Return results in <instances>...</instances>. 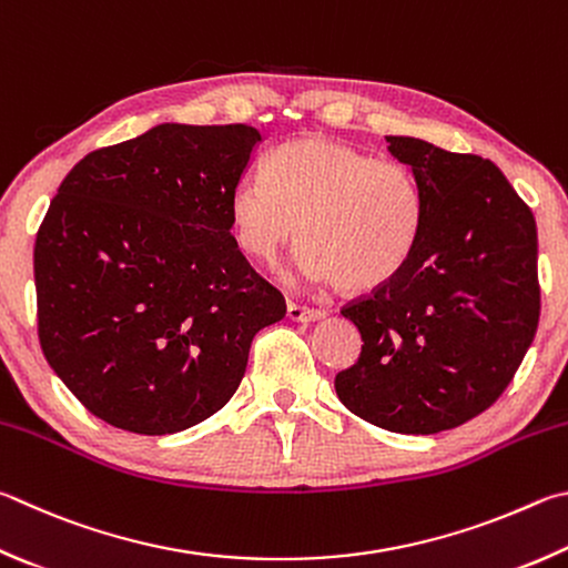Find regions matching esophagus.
Returning <instances> with one entry per match:
<instances>
[{
  "instance_id": "obj_1",
  "label": "esophagus",
  "mask_w": 568,
  "mask_h": 568,
  "mask_svg": "<svg viewBox=\"0 0 568 568\" xmlns=\"http://www.w3.org/2000/svg\"><path fill=\"white\" fill-rule=\"evenodd\" d=\"M285 315H287V320H293V323H315V320L325 317L323 311H315V307H305V305H295V303H287Z\"/></svg>"
}]
</instances>
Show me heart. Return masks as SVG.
<instances>
[{
  "instance_id": "1",
  "label": "heart",
  "mask_w": 568,
  "mask_h": 568,
  "mask_svg": "<svg viewBox=\"0 0 568 568\" xmlns=\"http://www.w3.org/2000/svg\"><path fill=\"white\" fill-rule=\"evenodd\" d=\"M229 215L235 243L255 261L273 263L301 235L311 281L367 293L409 261L419 193L395 161L325 136H301L265 159V179L233 185Z\"/></svg>"
}]
</instances>
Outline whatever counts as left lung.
<instances>
[{
	"label": "left lung",
	"mask_w": 568,
	"mask_h": 568,
	"mask_svg": "<svg viewBox=\"0 0 568 568\" xmlns=\"http://www.w3.org/2000/svg\"><path fill=\"white\" fill-rule=\"evenodd\" d=\"M419 193L405 267L343 307L363 337L335 389L353 415L399 435H437L491 407L539 325L536 221L491 161L385 136Z\"/></svg>",
	"instance_id": "obj_1"
}]
</instances>
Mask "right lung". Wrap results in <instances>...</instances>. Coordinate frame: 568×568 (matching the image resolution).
<instances>
[{
  "label": "right lung",
  "instance_id": "add662e5",
  "mask_svg": "<svg viewBox=\"0 0 568 568\" xmlns=\"http://www.w3.org/2000/svg\"><path fill=\"white\" fill-rule=\"evenodd\" d=\"M261 131L159 123L91 151L34 243L39 343L106 425L173 435L215 415L285 301L245 261L229 195Z\"/></svg>",
  "mask_w": 568,
  "mask_h": 568
}]
</instances>
